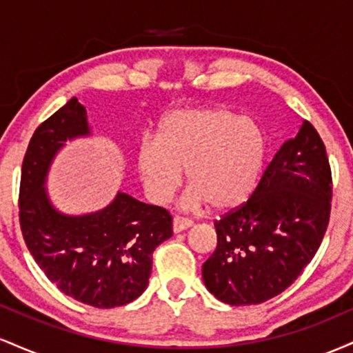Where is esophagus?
<instances>
[{"label": "esophagus", "instance_id": "34e87169", "mask_svg": "<svg viewBox=\"0 0 353 353\" xmlns=\"http://www.w3.org/2000/svg\"><path fill=\"white\" fill-rule=\"evenodd\" d=\"M190 225H192V221H190V219H184V217H179V216H176L172 219V230L174 232H182V230H185V229H189Z\"/></svg>", "mask_w": 353, "mask_h": 353}]
</instances>
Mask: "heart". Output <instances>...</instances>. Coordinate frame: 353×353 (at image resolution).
<instances>
[{
    "label": "heart",
    "instance_id": "1",
    "mask_svg": "<svg viewBox=\"0 0 353 353\" xmlns=\"http://www.w3.org/2000/svg\"><path fill=\"white\" fill-rule=\"evenodd\" d=\"M267 152L262 128L224 106L185 108L168 112L156 141L137 145L136 165L145 194L164 204L185 171L189 202L219 212L242 205L261 179Z\"/></svg>",
    "mask_w": 353,
    "mask_h": 353
}]
</instances>
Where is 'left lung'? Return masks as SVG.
Returning <instances> with one entry per match:
<instances>
[{
    "label": "left lung",
    "mask_w": 353,
    "mask_h": 353,
    "mask_svg": "<svg viewBox=\"0 0 353 353\" xmlns=\"http://www.w3.org/2000/svg\"><path fill=\"white\" fill-rule=\"evenodd\" d=\"M332 172L309 121L267 165L249 201L216 221L217 247L202 265L214 297L254 305L275 297L314 259L330 219Z\"/></svg>",
    "instance_id": "left-lung-1"
}]
</instances>
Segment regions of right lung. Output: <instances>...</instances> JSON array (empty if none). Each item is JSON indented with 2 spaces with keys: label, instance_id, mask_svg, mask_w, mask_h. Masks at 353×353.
<instances>
[{
  "label": "right lung",
  "instance_id": "right-lung-1",
  "mask_svg": "<svg viewBox=\"0 0 353 353\" xmlns=\"http://www.w3.org/2000/svg\"><path fill=\"white\" fill-rule=\"evenodd\" d=\"M89 134L86 109L76 98L38 125L23 159L19 224L36 264L61 292L112 309L145 290L152 252L172 236V217L125 192L96 212H59L44 188L48 171L66 141Z\"/></svg>",
  "mask_w": 353,
  "mask_h": 353
}]
</instances>
